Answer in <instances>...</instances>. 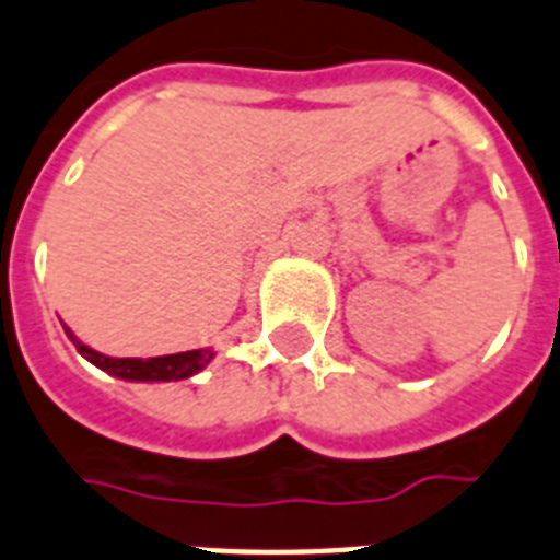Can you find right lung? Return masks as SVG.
Wrapping results in <instances>:
<instances>
[{"mask_svg": "<svg viewBox=\"0 0 560 560\" xmlns=\"http://www.w3.org/2000/svg\"><path fill=\"white\" fill-rule=\"evenodd\" d=\"M68 331V329H65ZM68 337L77 346V352L85 360H91L94 366H100L103 372L114 374V377H122V381H186L191 374H197L200 369H206L214 358L211 349H194V352H179V354H163V358H108L103 352H94L91 346L80 343L77 337L68 331Z\"/></svg>", "mask_w": 560, "mask_h": 560, "instance_id": "add662e5", "label": "right lung"}]
</instances>
